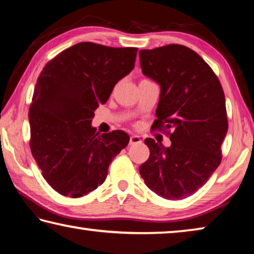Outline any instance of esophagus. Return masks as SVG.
Returning <instances> with one entry per match:
<instances>
[{
    "label": "esophagus",
    "mask_w": 254,
    "mask_h": 254,
    "mask_svg": "<svg viewBox=\"0 0 254 254\" xmlns=\"http://www.w3.org/2000/svg\"><path fill=\"white\" fill-rule=\"evenodd\" d=\"M136 143H141L140 136H137V135H131V136H130V142H128V144L133 145V144H136Z\"/></svg>",
    "instance_id": "34e87169"
}]
</instances>
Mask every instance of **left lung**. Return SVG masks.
I'll return each instance as SVG.
<instances>
[{
  "instance_id": "obj_1",
  "label": "left lung",
  "mask_w": 254,
  "mask_h": 254,
  "mask_svg": "<svg viewBox=\"0 0 254 254\" xmlns=\"http://www.w3.org/2000/svg\"><path fill=\"white\" fill-rule=\"evenodd\" d=\"M143 75L160 85L152 130L167 131L170 147L144 140L150 157L139 167L147 186L169 200L191 196L222 160L226 135L225 96L217 76L194 50L168 45L140 50Z\"/></svg>"
}]
</instances>
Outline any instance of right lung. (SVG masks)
Instances as JSON below:
<instances>
[{
	"instance_id": "right-lung-1",
	"label": "right lung",
	"mask_w": 254,
	"mask_h": 254,
	"mask_svg": "<svg viewBox=\"0 0 254 254\" xmlns=\"http://www.w3.org/2000/svg\"><path fill=\"white\" fill-rule=\"evenodd\" d=\"M136 53L79 42L47 63L38 77L29 110L30 148L60 195L77 198L96 189L130 141L121 130L98 134L91 123L115 84L134 68Z\"/></svg>"
}]
</instances>
